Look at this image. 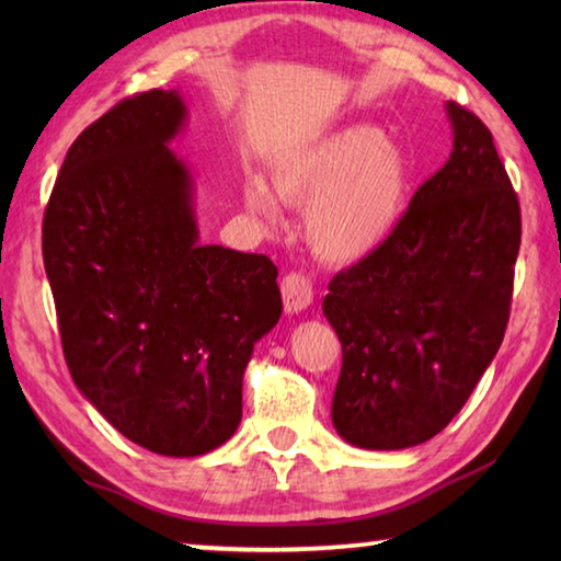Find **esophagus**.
Listing matches in <instances>:
<instances>
[{
	"instance_id": "esophagus-1",
	"label": "esophagus",
	"mask_w": 561,
	"mask_h": 561,
	"mask_svg": "<svg viewBox=\"0 0 561 561\" xmlns=\"http://www.w3.org/2000/svg\"><path fill=\"white\" fill-rule=\"evenodd\" d=\"M311 299H314V291H311V284L304 274L289 272L287 277L282 279V301L287 314H301V311L311 304Z\"/></svg>"
}]
</instances>
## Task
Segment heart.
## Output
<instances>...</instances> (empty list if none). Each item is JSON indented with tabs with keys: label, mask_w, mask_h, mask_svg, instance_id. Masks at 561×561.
Here are the masks:
<instances>
[{
	"label": "heart",
	"mask_w": 561,
	"mask_h": 561,
	"mask_svg": "<svg viewBox=\"0 0 561 561\" xmlns=\"http://www.w3.org/2000/svg\"><path fill=\"white\" fill-rule=\"evenodd\" d=\"M272 185L274 190L262 178H247V210L274 227L282 215L279 201L307 207L304 227L314 252L348 264L374 254L396 232L405 210L411 165L393 138L358 123L277 160Z\"/></svg>",
	"instance_id": "b5f03b06"
}]
</instances>
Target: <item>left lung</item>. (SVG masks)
I'll list each match as a JSON object with an SVG mask.
<instances>
[{
  "label": "left lung",
  "mask_w": 561,
  "mask_h": 561,
  "mask_svg": "<svg viewBox=\"0 0 561 561\" xmlns=\"http://www.w3.org/2000/svg\"><path fill=\"white\" fill-rule=\"evenodd\" d=\"M453 153L383 247L329 282L341 341L331 423L366 450L431 440L468 401L505 336L519 203L492 133L445 103Z\"/></svg>",
  "instance_id": "1"
}]
</instances>
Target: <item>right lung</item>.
I'll use <instances>...</instances> for the list:
<instances>
[{"label":"right lung","instance_id":"right-lung-1","mask_svg":"<svg viewBox=\"0 0 561 561\" xmlns=\"http://www.w3.org/2000/svg\"><path fill=\"white\" fill-rule=\"evenodd\" d=\"M185 123L178 89L91 123L66 153L42 234L76 388L168 458L232 438L244 368L282 317L270 257L201 242L195 175L170 148Z\"/></svg>","mask_w":561,"mask_h":561}]
</instances>
